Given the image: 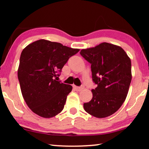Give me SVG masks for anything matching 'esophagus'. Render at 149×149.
<instances>
[{
	"mask_svg": "<svg viewBox=\"0 0 149 149\" xmlns=\"http://www.w3.org/2000/svg\"><path fill=\"white\" fill-rule=\"evenodd\" d=\"M74 89L76 91H81L84 89V86H81V87L74 86Z\"/></svg>",
	"mask_w": 149,
	"mask_h": 149,
	"instance_id": "34e87169",
	"label": "esophagus"
}]
</instances>
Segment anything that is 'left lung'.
I'll use <instances>...</instances> for the list:
<instances>
[{"mask_svg": "<svg viewBox=\"0 0 149 149\" xmlns=\"http://www.w3.org/2000/svg\"><path fill=\"white\" fill-rule=\"evenodd\" d=\"M80 54L91 65L93 98L84 104L85 110L98 118L109 116L123 104L132 81V62L122 47L102 42L82 49Z\"/></svg>", "mask_w": 149, "mask_h": 149, "instance_id": "8db88e82", "label": "left lung"}]
</instances>
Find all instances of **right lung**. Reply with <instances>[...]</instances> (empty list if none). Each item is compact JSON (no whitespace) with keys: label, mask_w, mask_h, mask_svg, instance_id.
I'll use <instances>...</instances> for the list:
<instances>
[{"label":"right lung","mask_w":149,"mask_h":149,"mask_svg":"<svg viewBox=\"0 0 149 149\" xmlns=\"http://www.w3.org/2000/svg\"><path fill=\"white\" fill-rule=\"evenodd\" d=\"M79 51L45 39L32 42L22 50L17 77L24 99L35 114L50 118L62 112L72 86L56 77L70 58Z\"/></svg>","instance_id":"1"}]
</instances>
